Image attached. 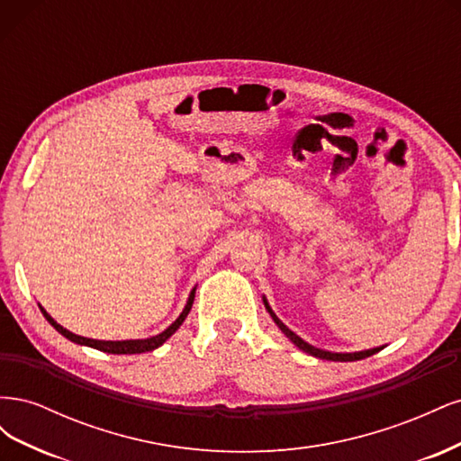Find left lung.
Returning <instances> with one entry per match:
<instances>
[{
  "instance_id": "1",
  "label": "left lung",
  "mask_w": 461,
  "mask_h": 461,
  "mask_svg": "<svg viewBox=\"0 0 461 461\" xmlns=\"http://www.w3.org/2000/svg\"><path fill=\"white\" fill-rule=\"evenodd\" d=\"M263 303H265V310L269 312V315L273 317V321L276 323V327L281 329L286 337L294 342L302 352H305V354H310V356H315V357H319V359H329V361H357V359H366V357H369V356H373V354H376L381 350V348H371V350H364V352H352V354H340V352H327V350H321V348H315V346H312V344H308L305 340H302L296 332H292L281 319H278L276 315H275V312L271 310V305L267 303V300H265V296H263Z\"/></svg>"
}]
</instances>
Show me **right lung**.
<instances>
[{
    "label": "right lung",
    "mask_w": 461,
    "mask_h": 461,
    "mask_svg": "<svg viewBox=\"0 0 461 461\" xmlns=\"http://www.w3.org/2000/svg\"><path fill=\"white\" fill-rule=\"evenodd\" d=\"M194 294H196V288H192L190 296H188V302H186V305H185V310H183V313H180V315L176 317L175 323H171L163 332L156 334V337L142 339V340H94V339H85V337H78V334H75V332H71V330L63 329V327L58 323V321H53V317H51L44 308H41V305H40V312L44 313V317L50 321V325H51L55 330L61 332L65 339H68V340L75 342V344L90 346V348H95V350L107 352V354H144V352L156 350V348H159L167 339H171L173 334L178 330V327L183 325V321L186 319V315H188L190 310H192Z\"/></svg>",
    "instance_id": "obj_1"
}]
</instances>
